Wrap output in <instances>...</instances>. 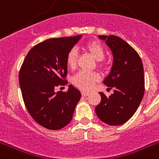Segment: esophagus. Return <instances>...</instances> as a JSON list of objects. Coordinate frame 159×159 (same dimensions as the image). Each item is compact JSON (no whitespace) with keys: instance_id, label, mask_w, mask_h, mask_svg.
I'll return each mask as SVG.
<instances>
[{"instance_id":"1","label":"esophagus","mask_w":159,"mask_h":159,"mask_svg":"<svg viewBox=\"0 0 159 159\" xmlns=\"http://www.w3.org/2000/svg\"><path fill=\"white\" fill-rule=\"evenodd\" d=\"M81 93H82L83 96H88V95H89V92H85V91H82V92H81Z\"/></svg>"}]
</instances>
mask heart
<instances>
[{
  "label": "heart",
  "instance_id": "heart-1",
  "mask_svg": "<svg viewBox=\"0 0 159 159\" xmlns=\"http://www.w3.org/2000/svg\"><path fill=\"white\" fill-rule=\"evenodd\" d=\"M85 48L92 56L96 61H102L105 57V49L103 46L98 41H91L85 45ZM77 53L75 49L68 52L66 58V63L69 68L75 67L76 64ZM99 80V76L97 73L80 71L72 77V84L84 91H88L93 88L94 84Z\"/></svg>",
  "mask_w": 159,
  "mask_h": 159
}]
</instances>
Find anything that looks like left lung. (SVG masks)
I'll return each instance as SVG.
<instances>
[{"label":"left lung","mask_w":159,"mask_h":159,"mask_svg":"<svg viewBox=\"0 0 159 159\" xmlns=\"http://www.w3.org/2000/svg\"><path fill=\"white\" fill-rule=\"evenodd\" d=\"M111 51L113 64L104 79L107 87L114 93L106 96L99 92L101 102L95 113L101 121L110 126L127 122L137 111L145 92L144 71L142 60L131 46L116 36H99Z\"/></svg>","instance_id":"obj_1"}]
</instances>
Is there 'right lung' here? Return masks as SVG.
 <instances>
[{
	"label": "right lung",
	"instance_id": "right-lung-1",
	"mask_svg": "<svg viewBox=\"0 0 159 159\" xmlns=\"http://www.w3.org/2000/svg\"><path fill=\"white\" fill-rule=\"evenodd\" d=\"M82 35L48 39L32 48L24 60L19 82L24 102L32 119L49 130L67 126L81 93L72 85L66 92H56L59 85H66L67 55Z\"/></svg>",
	"mask_w": 159,
	"mask_h": 159
}]
</instances>
